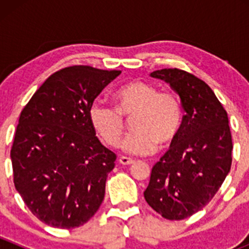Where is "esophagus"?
<instances>
[{
    "mask_svg": "<svg viewBox=\"0 0 249 249\" xmlns=\"http://www.w3.org/2000/svg\"><path fill=\"white\" fill-rule=\"evenodd\" d=\"M119 164L124 165V166H129V165L134 164V160L130 159V158H126V157H122V158H119Z\"/></svg>",
    "mask_w": 249,
    "mask_h": 249,
    "instance_id": "obj_1",
    "label": "esophagus"
}]
</instances>
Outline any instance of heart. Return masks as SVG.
<instances>
[{"label":"heart","instance_id":"heart-1","mask_svg":"<svg viewBox=\"0 0 249 249\" xmlns=\"http://www.w3.org/2000/svg\"><path fill=\"white\" fill-rule=\"evenodd\" d=\"M115 107L101 101L92 102L89 119L101 139L117 147L131 120L134 131L123 141L122 148L130 155H148L170 145L179 134L182 110L171 92L159 91L145 82H132L118 89L114 94Z\"/></svg>","mask_w":249,"mask_h":249}]
</instances>
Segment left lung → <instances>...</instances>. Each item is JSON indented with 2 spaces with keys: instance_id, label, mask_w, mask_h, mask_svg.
Returning a JSON list of instances; mask_svg holds the SVG:
<instances>
[{
  "instance_id": "1",
  "label": "left lung",
  "mask_w": 249,
  "mask_h": 249,
  "mask_svg": "<svg viewBox=\"0 0 249 249\" xmlns=\"http://www.w3.org/2000/svg\"><path fill=\"white\" fill-rule=\"evenodd\" d=\"M179 96L185 114L179 134L153 166L145 201L170 220L199 212L212 200L231 167L232 140L227 110L201 79L178 69L158 70Z\"/></svg>"
}]
</instances>
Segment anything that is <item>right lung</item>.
Here are the masks:
<instances>
[{"label": "right lung", "instance_id": "right-lung-1", "mask_svg": "<svg viewBox=\"0 0 249 249\" xmlns=\"http://www.w3.org/2000/svg\"><path fill=\"white\" fill-rule=\"evenodd\" d=\"M120 73L66 67L48 78L21 110L11 150L14 185L50 227H80L104 201L117 157L95 136L89 108Z\"/></svg>", "mask_w": 249, "mask_h": 249}]
</instances>
